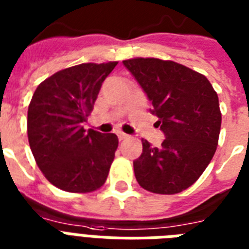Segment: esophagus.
Masks as SVG:
<instances>
[{"label": "esophagus", "mask_w": 249, "mask_h": 249, "mask_svg": "<svg viewBox=\"0 0 249 249\" xmlns=\"http://www.w3.org/2000/svg\"><path fill=\"white\" fill-rule=\"evenodd\" d=\"M117 137H119V140H120V141L129 138L128 134H125V133H123V132H117Z\"/></svg>", "instance_id": "esophagus-1"}]
</instances>
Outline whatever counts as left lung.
<instances>
[{"instance_id": "left-lung-1", "label": "left lung", "mask_w": 249, "mask_h": 249, "mask_svg": "<svg viewBox=\"0 0 249 249\" xmlns=\"http://www.w3.org/2000/svg\"><path fill=\"white\" fill-rule=\"evenodd\" d=\"M123 63L147 94L165 134L160 147L142 140V154L133 161L137 182L154 194L181 193L196 182L216 152L217 93L204 75L173 60L133 58Z\"/></svg>"}]
</instances>
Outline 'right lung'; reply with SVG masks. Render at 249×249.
<instances>
[{"instance_id":"obj_1","label":"right lung","mask_w":249,"mask_h":249,"mask_svg":"<svg viewBox=\"0 0 249 249\" xmlns=\"http://www.w3.org/2000/svg\"><path fill=\"white\" fill-rule=\"evenodd\" d=\"M117 62L83 63L58 71L37 86L28 107L27 133L37 165L48 181L68 193H91L107 179L119 146L84 123L102 83Z\"/></svg>"}]
</instances>
